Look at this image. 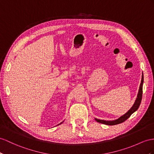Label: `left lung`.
<instances>
[{"instance_id": "8db88e82", "label": "left lung", "mask_w": 154, "mask_h": 154, "mask_svg": "<svg viewBox=\"0 0 154 154\" xmlns=\"http://www.w3.org/2000/svg\"><path fill=\"white\" fill-rule=\"evenodd\" d=\"M143 82H144V77H143V75H142V79H141V82L140 85V87L139 90V92H138L137 94V97L136 98V100L134 103L133 105L131 107V108L130 109L129 111L126 112L125 115L123 116H120L119 118L115 120H112V121H106L103 120H100V119H97V118H95L96 121H97L99 123L103 124L105 125H116L118 124H121L122 122H124L126 120L128 119L129 116H131L133 112H135L137 110L139 109L140 102L142 100V96H143Z\"/></svg>"}]
</instances>
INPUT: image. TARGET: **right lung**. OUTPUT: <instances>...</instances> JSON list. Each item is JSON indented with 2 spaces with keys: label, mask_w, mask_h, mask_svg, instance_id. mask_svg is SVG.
I'll use <instances>...</instances> for the list:
<instances>
[{
  "label": "right lung",
  "mask_w": 154,
  "mask_h": 154,
  "mask_svg": "<svg viewBox=\"0 0 154 154\" xmlns=\"http://www.w3.org/2000/svg\"><path fill=\"white\" fill-rule=\"evenodd\" d=\"M62 123H60V124H62ZM59 124H58V125H59Z\"/></svg>",
  "instance_id": "obj_1"
}]
</instances>
